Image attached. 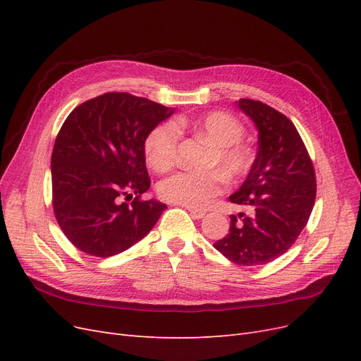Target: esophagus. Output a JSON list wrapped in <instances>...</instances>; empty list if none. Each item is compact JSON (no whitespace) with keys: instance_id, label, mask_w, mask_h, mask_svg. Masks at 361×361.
<instances>
[{"instance_id":"esophagus-1","label":"esophagus","mask_w":361,"mask_h":361,"mask_svg":"<svg viewBox=\"0 0 361 361\" xmlns=\"http://www.w3.org/2000/svg\"><path fill=\"white\" fill-rule=\"evenodd\" d=\"M188 212L194 218V220H202V218L206 215L203 211H195V209H188Z\"/></svg>"}]
</instances>
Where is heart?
<instances>
[{
	"label": "heart",
	"instance_id": "heart-1",
	"mask_svg": "<svg viewBox=\"0 0 361 361\" xmlns=\"http://www.w3.org/2000/svg\"><path fill=\"white\" fill-rule=\"evenodd\" d=\"M179 130H188L215 146L206 159V167L221 173L214 170L178 171L159 183L158 194L166 202L190 209H204L223 191L221 176L231 183L247 176L255 164V152L243 141L244 123L232 114L211 111L200 117H178L173 123L157 125L145 140L146 159L155 171H167L176 162Z\"/></svg>",
	"mask_w": 361,
	"mask_h": 361
}]
</instances>
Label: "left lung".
I'll return each instance as SVG.
<instances>
[{
    "label": "left lung",
    "mask_w": 361,
    "mask_h": 361,
    "mask_svg": "<svg viewBox=\"0 0 361 361\" xmlns=\"http://www.w3.org/2000/svg\"><path fill=\"white\" fill-rule=\"evenodd\" d=\"M238 106L259 129V150L245 182L228 200L251 207L231 215L228 233L214 247L233 264L264 265L297 241L316 199L312 158L297 128L274 108L253 99Z\"/></svg>",
    "instance_id": "8db88e82"
}]
</instances>
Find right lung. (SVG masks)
Here are the masks:
<instances>
[{
	"instance_id": "obj_1",
	"label": "right lung",
	"mask_w": 361,
	"mask_h": 361,
	"mask_svg": "<svg viewBox=\"0 0 361 361\" xmlns=\"http://www.w3.org/2000/svg\"><path fill=\"white\" fill-rule=\"evenodd\" d=\"M171 114L173 108L146 97L108 92L64 120L51 157L52 209L76 248L97 257L122 253L167 209L143 199L150 187L145 140Z\"/></svg>"
}]
</instances>
